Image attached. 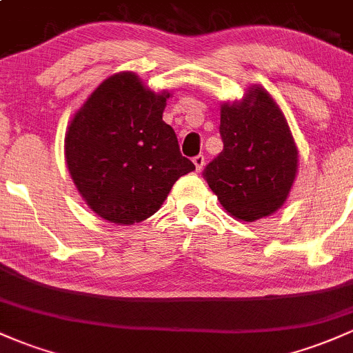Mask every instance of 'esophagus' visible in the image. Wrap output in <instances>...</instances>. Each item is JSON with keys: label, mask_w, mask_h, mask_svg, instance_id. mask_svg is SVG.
Segmentation results:
<instances>
[{"label": "esophagus", "mask_w": 353, "mask_h": 353, "mask_svg": "<svg viewBox=\"0 0 353 353\" xmlns=\"http://www.w3.org/2000/svg\"><path fill=\"white\" fill-rule=\"evenodd\" d=\"M193 165H195L196 172H202V168L205 166V157H203V154H196V157L193 158Z\"/></svg>", "instance_id": "esophagus-1"}]
</instances>
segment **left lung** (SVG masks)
I'll return each instance as SVG.
<instances>
[{"mask_svg": "<svg viewBox=\"0 0 353 353\" xmlns=\"http://www.w3.org/2000/svg\"><path fill=\"white\" fill-rule=\"evenodd\" d=\"M223 150L203 170L208 187L232 217L254 222L283 207L298 172L286 117L268 90L249 87L221 108Z\"/></svg>", "mask_w": 353, "mask_h": 353, "instance_id": "1", "label": "left lung"}]
</instances>
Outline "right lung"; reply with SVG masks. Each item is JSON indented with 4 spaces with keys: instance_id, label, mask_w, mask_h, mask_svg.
<instances>
[{
    "instance_id": "obj_1",
    "label": "right lung",
    "mask_w": 353,
    "mask_h": 353,
    "mask_svg": "<svg viewBox=\"0 0 353 353\" xmlns=\"http://www.w3.org/2000/svg\"><path fill=\"white\" fill-rule=\"evenodd\" d=\"M168 97V90L148 89L134 72H119L70 121L67 168L87 205L104 221L131 225L151 217L178 178L195 170L163 121Z\"/></svg>"
}]
</instances>
